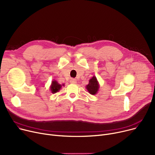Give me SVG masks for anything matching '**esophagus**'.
Returning a JSON list of instances; mask_svg holds the SVG:
<instances>
[{
    "label": "esophagus",
    "mask_w": 155,
    "mask_h": 155,
    "mask_svg": "<svg viewBox=\"0 0 155 155\" xmlns=\"http://www.w3.org/2000/svg\"><path fill=\"white\" fill-rule=\"evenodd\" d=\"M70 82L71 84H76L77 83V79H75V78H71L70 80Z\"/></svg>",
    "instance_id": "obj_1"
}]
</instances>
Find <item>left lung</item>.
Masks as SVG:
<instances>
[{
    "mask_svg": "<svg viewBox=\"0 0 155 155\" xmlns=\"http://www.w3.org/2000/svg\"><path fill=\"white\" fill-rule=\"evenodd\" d=\"M99 88V85L97 80L95 76H93L92 78L89 80V84L86 85V89L92 95H95L96 93H97Z\"/></svg>",
    "mask_w": 155,
    "mask_h": 155,
    "instance_id": "obj_1",
    "label": "left lung"
}]
</instances>
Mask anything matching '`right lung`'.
Instances as JSON below:
<instances>
[{"mask_svg":"<svg viewBox=\"0 0 155 155\" xmlns=\"http://www.w3.org/2000/svg\"><path fill=\"white\" fill-rule=\"evenodd\" d=\"M62 85H64V84L61 85V84H58V82L56 81V80H53V81L52 82L51 85L50 87V89L51 91V92L54 94V93L59 92V91L61 89Z\"/></svg>","mask_w":155,"mask_h":155,"instance_id":"add662e5","label":"right lung"}]
</instances>
